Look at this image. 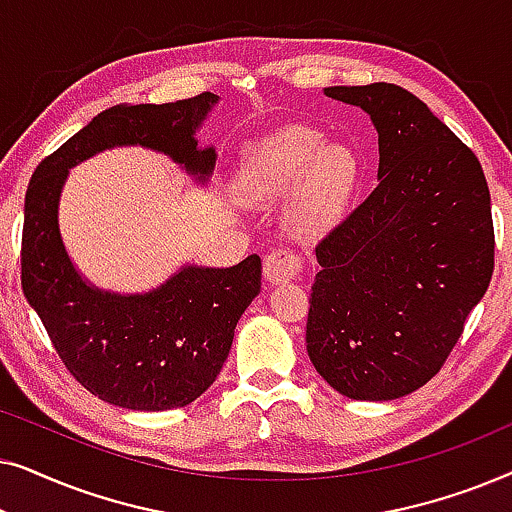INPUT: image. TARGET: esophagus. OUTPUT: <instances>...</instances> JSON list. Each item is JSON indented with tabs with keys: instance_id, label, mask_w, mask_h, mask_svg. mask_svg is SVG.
<instances>
[{
	"instance_id": "esophagus-1",
	"label": "esophagus",
	"mask_w": 512,
	"mask_h": 512,
	"mask_svg": "<svg viewBox=\"0 0 512 512\" xmlns=\"http://www.w3.org/2000/svg\"><path fill=\"white\" fill-rule=\"evenodd\" d=\"M300 270H303V261H300V256L291 249L270 251L263 261L265 279H268L270 284L291 282L293 277L300 275Z\"/></svg>"
}]
</instances>
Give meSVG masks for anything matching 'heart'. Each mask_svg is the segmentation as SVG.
<instances>
[{
	"instance_id": "obj_1",
	"label": "heart",
	"mask_w": 512,
	"mask_h": 512,
	"mask_svg": "<svg viewBox=\"0 0 512 512\" xmlns=\"http://www.w3.org/2000/svg\"><path fill=\"white\" fill-rule=\"evenodd\" d=\"M319 130L289 125L256 142L237 172V193L249 205L272 202L293 188L289 226L319 235L338 221L356 179V160L342 144H321Z\"/></svg>"
}]
</instances>
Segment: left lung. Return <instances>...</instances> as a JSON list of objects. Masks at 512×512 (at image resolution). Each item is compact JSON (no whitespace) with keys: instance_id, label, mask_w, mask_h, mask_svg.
Returning a JSON list of instances; mask_svg holds the SVG:
<instances>
[{"instance_id":"1","label":"left lung","mask_w":512,"mask_h":512,"mask_svg":"<svg viewBox=\"0 0 512 512\" xmlns=\"http://www.w3.org/2000/svg\"><path fill=\"white\" fill-rule=\"evenodd\" d=\"M324 93L370 116L380 184L317 244L307 354L342 396L394 401L443 368L485 296L492 200L475 153L405 88Z\"/></svg>"}]
</instances>
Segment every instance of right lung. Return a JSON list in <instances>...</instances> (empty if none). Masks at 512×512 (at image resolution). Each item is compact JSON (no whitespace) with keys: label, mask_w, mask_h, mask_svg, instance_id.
Returning a JSON list of instances; mask_svg holds the SVG:
<instances>
[{"label":"right lung","mask_w":512,"mask_h":512,"mask_svg":"<svg viewBox=\"0 0 512 512\" xmlns=\"http://www.w3.org/2000/svg\"><path fill=\"white\" fill-rule=\"evenodd\" d=\"M219 97L118 104L97 114L34 170L25 193L20 282L65 368L90 394L128 410H172L205 394L228 359L237 319L261 293V258L233 268L186 265L149 293L121 296L86 282L69 261L58 202L69 170L111 146H146L207 181L214 146L195 130Z\"/></svg>","instance_id":"obj_1"}]
</instances>
